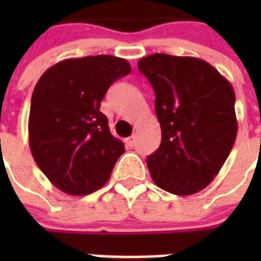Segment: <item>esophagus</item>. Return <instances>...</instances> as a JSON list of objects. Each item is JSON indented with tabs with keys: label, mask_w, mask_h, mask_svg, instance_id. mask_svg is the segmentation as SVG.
Masks as SVG:
<instances>
[{
	"label": "esophagus",
	"mask_w": 261,
	"mask_h": 261,
	"mask_svg": "<svg viewBox=\"0 0 261 261\" xmlns=\"http://www.w3.org/2000/svg\"><path fill=\"white\" fill-rule=\"evenodd\" d=\"M135 142H136V137H135V136H130V137L125 138V145L128 147L135 146Z\"/></svg>",
	"instance_id": "1"
}]
</instances>
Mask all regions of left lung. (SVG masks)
<instances>
[{"label":"left lung","instance_id":"left-lung-1","mask_svg":"<svg viewBox=\"0 0 261 261\" xmlns=\"http://www.w3.org/2000/svg\"><path fill=\"white\" fill-rule=\"evenodd\" d=\"M138 69L155 93L162 141L146 163L154 183L177 196L204 190L234 146L238 123L231 84L196 57L154 53Z\"/></svg>","mask_w":261,"mask_h":261}]
</instances>
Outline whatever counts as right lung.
Here are the masks:
<instances>
[{
  "instance_id": "obj_1",
  "label": "right lung",
  "mask_w": 261,
  "mask_h": 261,
  "mask_svg": "<svg viewBox=\"0 0 261 261\" xmlns=\"http://www.w3.org/2000/svg\"><path fill=\"white\" fill-rule=\"evenodd\" d=\"M130 73L110 55L68 59L44 71L31 98L30 149L50 183L73 196L99 190L125 151L99 108L108 87Z\"/></svg>"
}]
</instances>
